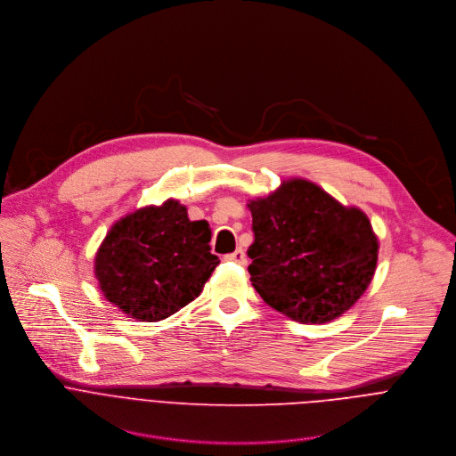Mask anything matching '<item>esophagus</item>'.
Masks as SVG:
<instances>
[{
	"label": "esophagus",
	"mask_w": 456,
	"mask_h": 456,
	"mask_svg": "<svg viewBox=\"0 0 456 456\" xmlns=\"http://www.w3.org/2000/svg\"><path fill=\"white\" fill-rule=\"evenodd\" d=\"M224 260H228V262H235V264H239V265H246V253H244L242 249H235L233 253L226 255V256H224Z\"/></svg>",
	"instance_id": "1"
}]
</instances>
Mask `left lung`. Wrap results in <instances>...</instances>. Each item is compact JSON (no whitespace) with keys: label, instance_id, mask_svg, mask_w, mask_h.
<instances>
[{"label":"left lung","instance_id":"obj_1","mask_svg":"<svg viewBox=\"0 0 456 456\" xmlns=\"http://www.w3.org/2000/svg\"><path fill=\"white\" fill-rule=\"evenodd\" d=\"M255 240L251 283L274 310L322 324L349 310L369 287L378 239L367 216L315 183L289 180L249 205Z\"/></svg>","mask_w":456,"mask_h":456}]
</instances>
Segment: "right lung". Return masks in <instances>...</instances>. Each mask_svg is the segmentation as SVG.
I'll return each instance as SVG.
<instances>
[{
  "instance_id": "right-lung-1",
  "label": "right lung",
  "mask_w": 456,
  "mask_h": 456,
  "mask_svg": "<svg viewBox=\"0 0 456 456\" xmlns=\"http://www.w3.org/2000/svg\"><path fill=\"white\" fill-rule=\"evenodd\" d=\"M207 221H189L175 200L141 208L114 224L96 255L105 297L134 319L160 321L203 290L219 258Z\"/></svg>"
}]
</instances>
